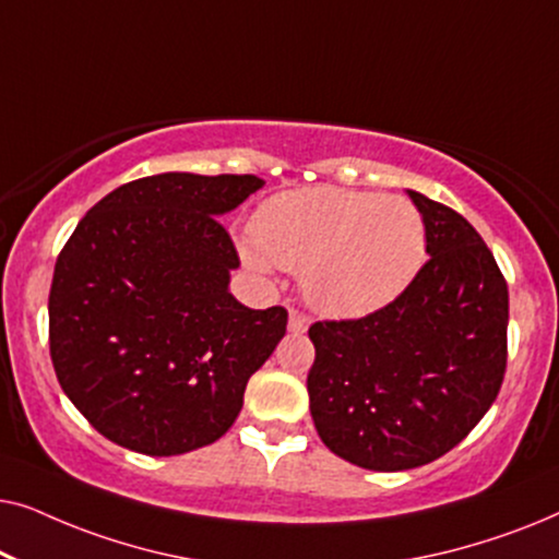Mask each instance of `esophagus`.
Wrapping results in <instances>:
<instances>
[{
    "label": "esophagus",
    "mask_w": 559,
    "mask_h": 559,
    "mask_svg": "<svg viewBox=\"0 0 559 559\" xmlns=\"http://www.w3.org/2000/svg\"><path fill=\"white\" fill-rule=\"evenodd\" d=\"M308 325H310V318L305 316V312H300V310H293L289 312V333H295V335H302L305 331H308Z\"/></svg>",
    "instance_id": "34e87169"
}]
</instances>
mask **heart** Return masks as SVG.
<instances>
[{
	"label": "heart",
	"instance_id": "b5f03b06",
	"mask_svg": "<svg viewBox=\"0 0 559 559\" xmlns=\"http://www.w3.org/2000/svg\"><path fill=\"white\" fill-rule=\"evenodd\" d=\"M257 270H302V289L331 316H366L396 300L425 262L427 228L407 198L346 188L289 190L254 218Z\"/></svg>",
	"mask_w": 559,
	"mask_h": 559
}]
</instances>
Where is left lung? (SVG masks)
Listing matches in <instances>:
<instances>
[{
  "instance_id": "obj_1",
  "label": "left lung",
  "mask_w": 559,
  "mask_h": 559,
  "mask_svg": "<svg viewBox=\"0 0 559 559\" xmlns=\"http://www.w3.org/2000/svg\"><path fill=\"white\" fill-rule=\"evenodd\" d=\"M427 254L409 287L364 318L310 325L320 440L369 471L438 461L480 423L507 373L509 287L461 213L409 190Z\"/></svg>"
}]
</instances>
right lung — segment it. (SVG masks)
<instances>
[{
    "label": "right lung",
    "mask_w": 559,
    "mask_h": 559,
    "mask_svg": "<svg viewBox=\"0 0 559 559\" xmlns=\"http://www.w3.org/2000/svg\"><path fill=\"white\" fill-rule=\"evenodd\" d=\"M262 186L257 175L193 173L124 182L60 249L48 297L52 369L104 438L180 455L239 417L287 310H251L228 293L239 254L218 216Z\"/></svg>",
    "instance_id": "1"
}]
</instances>
